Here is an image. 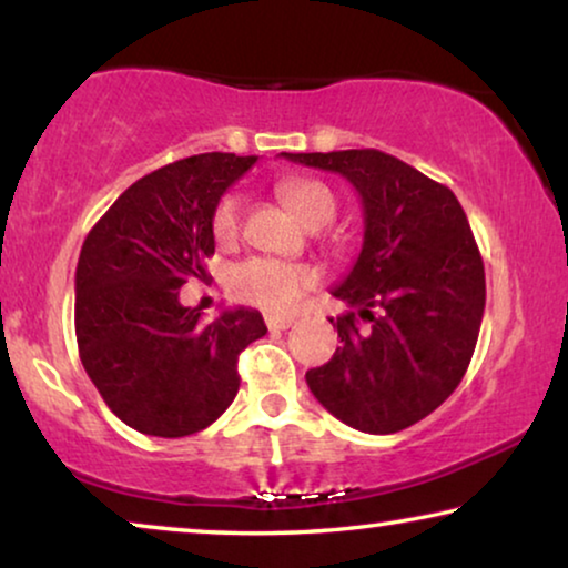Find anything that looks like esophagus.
<instances>
[{"label":"esophagus","instance_id":"esophagus-1","mask_svg":"<svg viewBox=\"0 0 568 568\" xmlns=\"http://www.w3.org/2000/svg\"><path fill=\"white\" fill-rule=\"evenodd\" d=\"M268 331H286L292 325V317H278V315H266Z\"/></svg>","mask_w":568,"mask_h":568}]
</instances>
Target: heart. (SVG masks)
<instances>
[{
  "label": "heart",
  "mask_w": 568,
  "mask_h": 568,
  "mask_svg": "<svg viewBox=\"0 0 568 568\" xmlns=\"http://www.w3.org/2000/svg\"><path fill=\"white\" fill-rule=\"evenodd\" d=\"M278 196L307 227H325L336 216V193L317 178H286L278 183ZM243 222V199L224 193L214 209L212 230L220 243H232ZM317 284V271L305 263L276 258H247L230 268L227 290L237 302L253 305L266 313H286L297 300Z\"/></svg>",
  "instance_id": "heart-1"
}]
</instances>
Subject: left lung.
Wrapping results in <instances>:
<instances>
[{
  "instance_id": "obj_1",
  "label": "left lung",
  "mask_w": 568,
  "mask_h": 568,
  "mask_svg": "<svg viewBox=\"0 0 568 568\" xmlns=\"http://www.w3.org/2000/svg\"><path fill=\"white\" fill-rule=\"evenodd\" d=\"M354 185L364 243L333 297L359 308L331 323L341 346L305 379L323 408L367 434H395L439 408L468 369L486 307V274L455 193L379 150L282 152ZM378 315L375 316L374 313Z\"/></svg>"
}]
</instances>
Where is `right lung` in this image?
<instances>
[{"label": "right lung", "instance_id": "add662e5", "mask_svg": "<svg viewBox=\"0 0 568 568\" xmlns=\"http://www.w3.org/2000/svg\"><path fill=\"white\" fill-rule=\"evenodd\" d=\"M258 158L206 152L139 178L84 237L74 276L82 367L108 408L150 437H189L235 400L237 356L266 336L258 310L212 323L178 290L204 278L222 193Z\"/></svg>", "mask_w": 568, "mask_h": 568}]
</instances>
